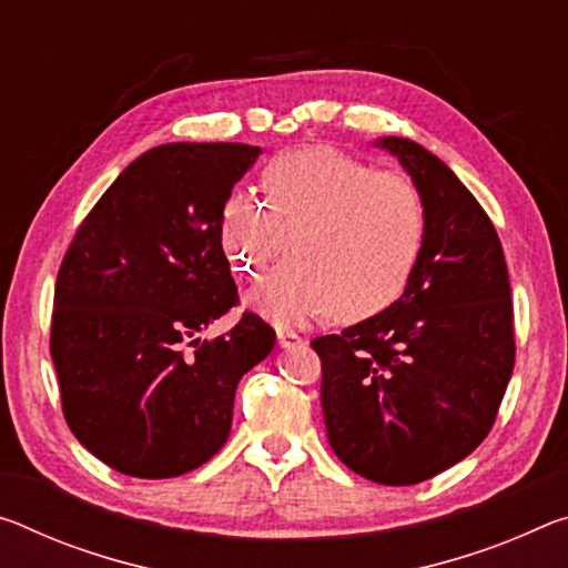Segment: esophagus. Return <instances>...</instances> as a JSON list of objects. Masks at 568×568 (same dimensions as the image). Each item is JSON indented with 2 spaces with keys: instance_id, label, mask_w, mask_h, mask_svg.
<instances>
[{
  "instance_id": "obj_1",
  "label": "esophagus",
  "mask_w": 568,
  "mask_h": 568,
  "mask_svg": "<svg viewBox=\"0 0 568 568\" xmlns=\"http://www.w3.org/2000/svg\"><path fill=\"white\" fill-rule=\"evenodd\" d=\"M303 344V336H298L295 331H277V346L281 348H293Z\"/></svg>"
}]
</instances>
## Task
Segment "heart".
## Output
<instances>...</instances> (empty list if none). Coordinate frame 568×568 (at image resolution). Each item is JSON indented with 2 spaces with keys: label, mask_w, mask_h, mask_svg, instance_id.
Masks as SVG:
<instances>
[{
  "label": "heart",
  "mask_w": 568,
  "mask_h": 568,
  "mask_svg": "<svg viewBox=\"0 0 568 568\" xmlns=\"http://www.w3.org/2000/svg\"><path fill=\"white\" fill-rule=\"evenodd\" d=\"M263 202L230 192L220 245L240 277H260L281 250V230L300 224L291 255L255 291L250 308L283 328L338 316L374 318L407 291L427 240L419 189L394 171H374L346 151L301 146L263 169Z\"/></svg>",
  "instance_id": "b5f03b06"
}]
</instances>
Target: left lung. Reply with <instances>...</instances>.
Masks as SVG:
<instances>
[{"label":"left lung","instance_id":"obj_1","mask_svg":"<svg viewBox=\"0 0 568 568\" xmlns=\"http://www.w3.org/2000/svg\"><path fill=\"white\" fill-rule=\"evenodd\" d=\"M374 146L425 200V250L392 308L311 346L338 460L366 480L414 485L488 437L516 362L513 301L498 232L455 171L412 139Z\"/></svg>","mask_w":568,"mask_h":568}]
</instances>
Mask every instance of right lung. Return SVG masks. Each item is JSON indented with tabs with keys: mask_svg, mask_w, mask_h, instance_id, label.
I'll return each instance as SVG.
<instances>
[{
	"mask_svg": "<svg viewBox=\"0 0 568 568\" xmlns=\"http://www.w3.org/2000/svg\"><path fill=\"white\" fill-rule=\"evenodd\" d=\"M263 154L247 143H164L141 154L80 224L62 257L50 354L78 443L131 478H176L227 443L242 376L275 346L237 305L220 212Z\"/></svg>",
	"mask_w": 568,
	"mask_h": 568,
	"instance_id": "add662e5",
	"label": "right lung"
}]
</instances>
